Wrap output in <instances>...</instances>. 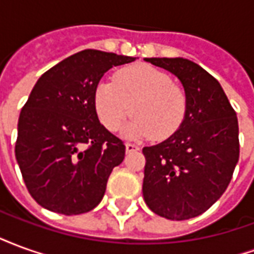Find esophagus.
I'll use <instances>...</instances> for the list:
<instances>
[{"instance_id": "34e87169", "label": "esophagus", "mask_w": 254, "mask_h": 254, "mask_svg": "<svg viewBox=\"0 0 254 254\" xmlns=\"http://www.w3.org/2000/svg\"><path fill=\"white\" fill-rule=\"evenodd\" d=\"M125 149H127V154H130V152H136L138 151V147L137 145H134V144H130V143H127L125 144Z\"/></svg>"}]
</instances>
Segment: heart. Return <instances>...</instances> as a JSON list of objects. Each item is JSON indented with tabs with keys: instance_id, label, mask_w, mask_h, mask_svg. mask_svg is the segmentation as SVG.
<instances>
[{
	"instance_id": "1",
	"label": "heart",
	"mask_w": 254,
	"mask_h": 254,
	"mask_svg": "<svg viewBox=\"0 0 254 254\" xmlns=\"http://www.w3.org/2000/svg\"><path fill=\"white\" fill-rule=\"evenodd\" d=\"M100 122L114 132L130 114L124 134L127 138L165 140L180 129L187 117L185 89L171 83L167 73L149 65H134L118 72L116 80H102L95 91Z\"/></svg>"
}]
</instances>
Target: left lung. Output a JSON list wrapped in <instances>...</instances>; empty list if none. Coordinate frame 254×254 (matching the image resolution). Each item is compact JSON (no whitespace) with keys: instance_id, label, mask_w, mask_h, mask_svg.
I'll list each match as a JSON object with an SVG mask.
<instances>
[{"instance_id":"left-lung-1","label":"left lung","mask_w":254,"mask_h":254,"mask_svg":"<svg viewBox=\"0 0 254 254\" xmlns=\"http://www.w3.org/2000/svg\"><path fill=\"white\" fill-rule=\"evenodd\" d=\"M174 74L188 96L187 117L165 141L144 147L143 196L162 218L205 212L229 187L240 158L238 120L222 85L187 58H144Z\"/></svg>"}]
</instances>
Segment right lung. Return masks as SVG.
I'll return each mask as SVG.
<instances>
[{
    "label": "right lung",
    "mask_w": 254,
    "mask_h": 254,
    "mask_svg": "<svg viewBox=\"0 0 254 254\" xmlns=\"http://www.w3.org/2000/svg\"><path fill=\"white\" fill-rule=\"evenodd\" d=\"M136 57L87 49L43 73L21 109L16 159L30 194L63 215L94 209L125 145L99 122L95 91L109 69Z\"/></svg>",
    "instance_id": "obj_1"
}]
</instances>
